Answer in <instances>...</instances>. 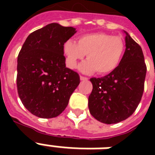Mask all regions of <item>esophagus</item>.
Segmentation results:
<instances>
[{"label":"esophagus","instance_id":"esophagus-1","mask_svg":"<svg viewBox=\"0 0 155 155\" xmlns=\"http://www.w3.org/2000/svg\"><path fill=\"white\" fill-rule=\"evenodd\" d=\"M87 78L85 77V76H82V75H80V80H87Z\"/></svg>","mask_w":155,"mask_h":155}]
</instances>
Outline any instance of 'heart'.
<instances>
[{
    "instance_id": "b5f03b06",
    "label": "heart",
    "mask_w": 155,
    "mask_h": 155,
    "mask_svg": "<svg viewBox=\"0 0 155 155\" xmlns=\"http://www.w3.org/2000/svg\"><path fill=\"white\" fill-rule=\"evenodd\" d=\"M63 52L70 68H75L79 61L87 54L86 62L80 70L84 73L97 71L106 75L116 70L125 53V43L120 37L105 33H91L80 35L77 42L68 40L63 45Z\"/></svg>"
}]
</instances>
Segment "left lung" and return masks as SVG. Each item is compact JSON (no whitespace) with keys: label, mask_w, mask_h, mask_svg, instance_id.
<instances>
[{"label":"left lung","mask_w":155,"mask_h":155,"mask_svg":"<svg viewBox=\"0 0 155 155\" xmlns=\"http://www.w3.org/2000/svg\"><path fill=\"white\" fill-rule=\"evenodd\" d=\"M125 34V51L116 70L105 76L91 78L90 113L104 124H116L134 113L144 91L147 66L139 45Z\"/></svg>","instance_id":"1"}]
</instances>
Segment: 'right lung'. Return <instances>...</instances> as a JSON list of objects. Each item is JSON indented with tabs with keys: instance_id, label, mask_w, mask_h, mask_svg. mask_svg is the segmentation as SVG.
<instances>
[{
	"instance_id": "right-lung-1",
	"label": "right lung",
	"mask_w": 155,
	"mask_h": 155,
	"mask_svg": "<svg viewBox=\"0 0 155 155\" xmlns=\"http://www.w3.org/2000/svg\"><path fill=\"white\" fill-rule=\"evenodd\" d=\"M75 28L51 23L31 33L18 57L17 87L21 101L41 118L63 113L80 84L77 72L66 68L63 45Z\"/></svg>"
}]
</instances>
